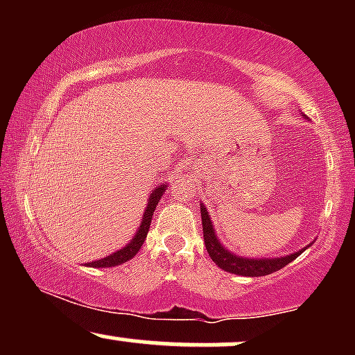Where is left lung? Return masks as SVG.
<instances>
[{"instance_id":"8db88e82","label":"left lung","mask_w":355,"mask_h":355,"mask_svg":"<svg viewBox=\"0 0 355 355\" xmlns=\"http://www.w3.org/2000/svg\"><path fill=\"white\" fill-rule=\"evenodd\" d=\"M202 225H203V240H205L207 252H209L210 259L214 260L217 266L225 272H232V274L237 275H245V277H262L268 275L272 272L280 270V268L291 263L292 260L297 259L304 250L295 252L292 255L280 257V259H242V257H237L230 254L229 250H225L220 242L215 237L214 227H211V220L209 217V211L203 209L202 205Z\"/></svg>"}]
</instances>
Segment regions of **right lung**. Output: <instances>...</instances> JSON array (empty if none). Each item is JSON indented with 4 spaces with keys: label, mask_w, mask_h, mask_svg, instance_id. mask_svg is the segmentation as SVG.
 I'll list each match as a JSON object with an SVG mask.
<instances>
[{
    "label": "right lung",
    "mask_w": 355,
    "mask_h": 355,
    "mask_svg": "<svg viewBox=\"0 0 355 355\" xmlns=\"http://www.w3.org/2000/svg\"><path fill=\"white\" fill-rule=\"evenodd\" d=\"M165 189H166V185H158L157 189L152 191L148 205H146V209H145L144 218H141V225H140V229H138L137 235L133 237L132 242H130L126 247L120 248V250L115 252V254L105 257V259H101V260H96V262L88 263L89 267H115V266H120V263L126 262V260L133 259V257L138 254V250H140L141 245H144L146 234H148V230H150V223H152L153 211H155V209H157L158 200H160L162 195H164Z\"/></svg>",
    "instance_id": "obj_1"
}]
</instances>
